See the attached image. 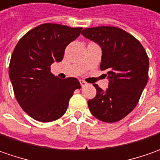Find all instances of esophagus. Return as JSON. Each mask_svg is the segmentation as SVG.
<instances>
[{
    "mask_svg": "<svg viewBox=\"0 0 160 160\" xmlns=\"http://www.w3.org/2000/svg\"><path fill=\"white\" fill-rule=\"evenodd\" d=\"M80 85L82 86V87H85V86L88 85V83H87L86 81H84V80H80Z\"/></svg>",
    "mask_w": 160,
    "mask_h": 160,
    "instance_id": "1",
    "label": "esophagus"
}]
</instances>
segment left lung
I'll return each instance as SVG.
<instances>
[{
    "label": "left lung",
    "instance_id": "left-lung-1",
    "mask_svg": "<svg viewBox=\"0 0 160 160\" xmlns=\"http://www.w3.org/2000/svg\"><path fill=\"white\" fill-rule=\"evenodd\" d=\"M81 33L102 48L100 69L109 79L105 91L94 84L97 96L88 101V108L97 119L117 122L135 109L147 84V53L137 39L118 27L85 28Z\"/></svg>",
    "mask_w": 160,
    "mask_h": 160
}]
</instances>
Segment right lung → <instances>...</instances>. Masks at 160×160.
Instances as JSON below:
<instances>
[{"instance_id":"obj_1","label":"right lung","mask_w":160,"mask_h":160,"mask_svg":"<svg viewBox=\"0 0 160 160\" xmlns=\"http://www.w3.org/2000/svg\"><path fill=\"white\" fill-rule=\"evenodd\" d=\"M81 30L42 24L26 32L15 47L8 67L15 97L25 112L38 121L61 118L75 89L80 88L76 78L61 80L50 72V65L63 60L65 48Z\"/></svg>"}]
</instances>
